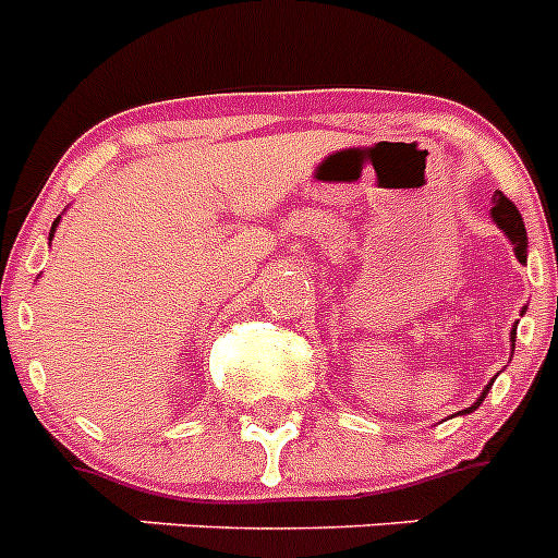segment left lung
Wrapping results in <instances>:
<instances>
[{"mask_svg": "<svg viewBox=\"0 0 558 558\" xmlns=\"http://www.w3.org/2000/svg\"><path fill=\"white\" fill-rule=\"evenodd\" d=\"M489 215H492V220H495L497 229H500L502 234L509 236V243H511V248H514L517 259H520L522 265L529 263V234H525V223H522V215H520V211H517V206L511 204V201L506 198L502 192H495V195H492ZM525 310H529V307H522L520 315H525ZM514 338H517V324H514V329H511V338H509L511 340V352H514ZM492 386H495V377H492L489 386L483 388L481 397H477L475 402H472V405L466 408V411H458V413H461V416H466V413L477 411V408L483 405V399H486V393H489Z\"/></svg>", "mask_w": 558, "mask_h": 558, "instance_id": "obj_1", "label": "left lung"}]
</instances>
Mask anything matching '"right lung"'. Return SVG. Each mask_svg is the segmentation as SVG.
Returning <instances> with one entry per match:
<instances>
[{
  "mask_svg": "<svg viewBox=\"0 0 558 558\" xmlns=\"http://www.w3.org/2000/svg\"><path fill=\"white\" fill-rule=\"evenodd\" d=\"M58 223H61V215H58V218H56V223H52V229H49V243H52V236H56V229H58Z\"/></svg>",
  "mask_w": 558,
  "mask_h": 558,
  "instance_id": "right-lung-1",
  "label": "right lung"
}]
</instances>
